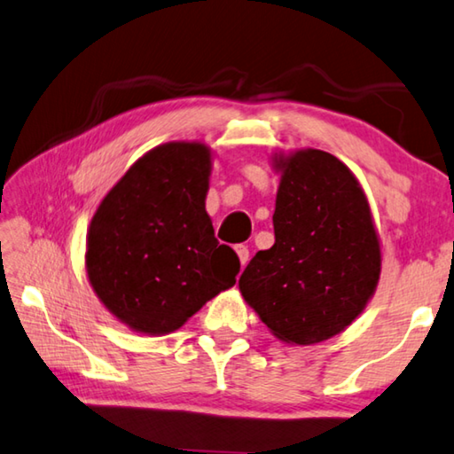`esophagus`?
Segmentation results:
<instances>
[{"label":"esophagus","mask_w":454,"mask_h":454,"mask_svg":"<svg viewBox=\"0 0 454 454\" xmlns=\"http://www.w3.org/2000/svg\"><path fill=\"white\" fill-rule=\"evenodd\" d=\"M235 251H237V255H239V261H241V265L245 267L247 265V261H249V249L245 247V245H237L235 247Z\"/></svg>","instance_id":"esophagus-1"}]
</instances>
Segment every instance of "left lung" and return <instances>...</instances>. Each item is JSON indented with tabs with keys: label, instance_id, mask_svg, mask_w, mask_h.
<instances>
[{
	"label": "left lung",
	"instance_id": "8db88e82",
	"mask_svg": "<svg viewBox=\"0 0 454 454\" xmlns=\"http://www.w3.org/2000/svg\"><path fill=\"white\" fill-rule=\"evenodd\" d=\"M275 163V245L251 259L239 289L275 337L313 345L348 327L375 293L379 237L359 181L337 157L305 149Z\"/></svg>",
	"mask_w": 454,
	"mask_h": 454
}]
</instances>
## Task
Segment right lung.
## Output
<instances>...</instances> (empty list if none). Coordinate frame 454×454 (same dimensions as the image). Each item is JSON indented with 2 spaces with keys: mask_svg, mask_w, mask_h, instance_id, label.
<instances>
[{
  "mask_svg": "<svg viewBox=\"0 0 454 454\" xmlns=\"http://www.w3.org/2000/svg\"><path fill=\"white\" fill-rule=\"evenodd\" d=\"M209 169L201 143H165L143 155L93 215L90 283L135 331L167 335L235 285L239 257L215 239L205 211Z\"/></svg>",
  "mask_w": 454,
  "mask_h": 454,
  "instance_id": "obj_1",
  "label": "right lung"
}]
</instances>
